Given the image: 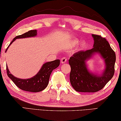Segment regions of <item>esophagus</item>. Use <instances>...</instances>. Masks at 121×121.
<instances>
[{
    "label": "esophagus",
    "mask_w": 121,
    "mask_h": 121,
    "mask_svg": "<svg viewBox=\"0 0 121 121\" xmlns=\"http://www.w3.org/2000/svg\"><path fill=\"white\" fill-rule=\"evenodd\" d=\"M67 61V59L66 57H63L61 59V63L62 64H64L65 63H66Z\"/></svg>",
    "instance_id": "34e87169"
}]
</instances>
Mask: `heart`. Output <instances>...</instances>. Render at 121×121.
Here are the masks:
<instances>
[{
	"label": "heart",
	"mask_w": 121,
	"mask_h": 121,
	"mask_svg": "<svg viewBox=\"0 0 121 121\" xmlns=\"http://www.w3.org/2000/svg\"><path fill=\"white\" fill-rule=\"evenodd\" d=\"M78 41H76V40H73L72 42L70 43V45L71 46H75L76 45H77V44H78ZM86 46V43L85 42H83L81 44V46L82 47H85Z\"/></svg>",
	"instance_id": "b5f03b06"
}]
</instances>
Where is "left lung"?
<instances>
[{"label":"left lung","instance_id":"1","mask_svg":"<svg viewBox=\"0 0 121 121\" xmlns=\"http://www.w3.org/2000/svg\"><path fill=\"white\" fill-rule=\"evenodd\" d=\"M92 36L94 39L93 48L77 52L68 60L71 68L70 84L78 92L94 93L102 90L114 74L115 52L105 38L94 34ZM96 53L101 57L105 64V69L99 74L91 72L86 64L87 61Z\"/></svg>","mask_w":121,"mask_h":121}]
</instances>
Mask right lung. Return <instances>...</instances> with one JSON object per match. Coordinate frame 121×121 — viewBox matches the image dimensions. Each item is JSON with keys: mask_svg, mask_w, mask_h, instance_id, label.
<instances>
[{"mask_svg": "<svg viewBox=\"0 0 121 121\" xmlns=\"http://www.w3.org/2000/svg\"><path fill=\"white\" fill-rule=\"evenodd\" d=\"M37 30H31L28 31V32L23 34L22 35L16 36L10 43L9 45L6 49V52L7 51L10 45L16 39H19V38L35 37L37 36ZM60 60H56L44 63L37 74L30 78L22 79L15 77L10 73L7 65H6L7 73L8 76L13 81L18 88L23 91H28V92H39L44 90L47 87L48 84L50 75L52 71L58 67L60 65Z\"/></svg>", "mask_w": 121, "mask_h": 121, "instance_id": "obj_1", "label": "right lung"}]
</instances>
